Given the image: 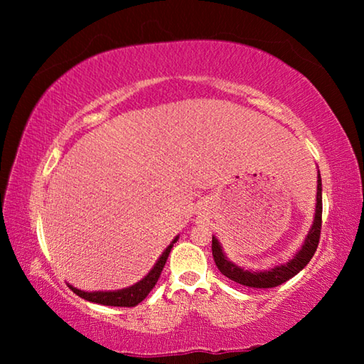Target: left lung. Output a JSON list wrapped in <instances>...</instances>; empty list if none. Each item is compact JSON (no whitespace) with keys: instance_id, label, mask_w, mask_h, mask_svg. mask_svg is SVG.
Masks as SVG:
<instances>
[{"instance_id":"left-lung-1","label":"left lung","mask_w":364,"mask_h":364,"mask_svg":"<svg viewBox=\"0 0 364 364\" xmlns=\"http://www.w3.org/2000/svg\"><path fill=\"white\" fill-rule=\"evenodd\" d=\"M321 218H323L321 176L318 175L315 221H313V226L310 232H308L304 245H301V249L295 254L292 260H289L286 264H281V267H276L271 271H247V269L239 268L237 264H234L228 260L223 254V250H221L220 242L215 237H212V254H213L215 264H217V268L220 269L221 274H225L226 278H230L234 282H239V284L242 286L257 287V289L281 286L282 282L294 278L299 271L304 269L308 264V262L311 260V257L315 255L319 244V237H321V223H323Z\"/></svg>"}]
</instances>
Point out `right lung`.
<instances>
[{
  "mask_svg": "<svg viewBox=\"0 0 364 364\" xmlns=\"http://www.w3.org/2000/svg\"><path fill=\"white\" fill-rule=\"evenodd\" d=\"M176 239L178 237H175L173 242H171L168 247L165 249L162 257L159 258L157 263L154 264V268L149 271V274H147L144 279H141L139 282H136V284L132 287L122 289V291H114V292H83L72 286H70V289L78 295V297H82L88 301H95V304L109 305V306H134V305H138L147 297V294L152 291V287L157 284L160 273H162L165 262H167L170 250H171V247H173V244L176 242Z\"/></svg>",
  "mask_w": 364,
  "mask_h": 364,
  "instance_id": "1",
  "label": "right lung"
}]
</instances>
